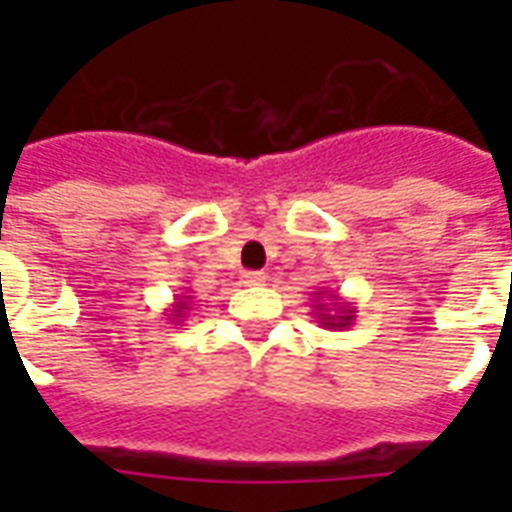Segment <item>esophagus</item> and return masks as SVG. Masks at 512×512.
<instances>
[{"mask_svg":"<svg viewBox=\"0 0 512 512\" xmlns=\"http://www.w3.org/2000/svg\"><path fill=\"white\" fill-rule=\"evenodd\" d=\"M241 281L247 284V287H257V284H265V273L260 271H247L241 276Z\"/></svg>","mask_w":512,"mask_h":512,"instance_id":"34e87169","label":"esophagus"}]
</instances>
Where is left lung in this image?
Returning a JSON list of instances; mask_svg holds the SVG:
<instances>
[{"label":"left lung","mask_w":512,"mask_h":512,"mask_svg":"<svg viewBox=\"0 0 512 512\" xmlns=\"http://www.w3.org/2000/svg\"><path fill=\"white\" fill-rule=\"evenodd\" d=\"M321 296L328 297V303L324 304L320 300ZM313 313L316 321H319L324 329H345L350 327L353 321H356V305L348 303V300H342L337 292L332 289H319V292H313Z\"/></svg>","instance_id":"8db88e82"}]
</instances>
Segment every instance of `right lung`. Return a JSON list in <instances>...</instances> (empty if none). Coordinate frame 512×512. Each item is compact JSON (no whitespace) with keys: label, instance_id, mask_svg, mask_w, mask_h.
Masks as SVG:
<instances>
[{"label":"right lung","instance_id":"add662e5","mask_svg":"<svg viewBox=\"0 0 512 512\" xmlns=\"http://www.w3.org/2000/svg\"><path fill=\"white\" fill-rule=\"evenodd\" d=\"M188 303H191V297L188 295H175V303L167 308V316H170L172 324H183L185 311H188Z\"/></svg>","mask_w":512,"mask_h":512}]
</instances>
